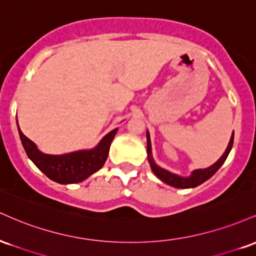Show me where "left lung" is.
Returning a JSON list of instances; mask_svg holds the SVG:
<instances>
[{
  "mask_svg": "<svg viewBox=\"0 0 256 256\" xmlns=\"http://www.w3.org/2000/svg\"><path fill=\"white\" fill-rule=\"evenodd\" d=\"M232 144H234V134H232L231 140H230V142H228V148H226L225 152L222 154V156L220 158L216 164H214V165L208 167V168L196 170V171L192 172V174L190 176V177L183 178V177H179V176H177V174H173V173H170L168 171H166V170L160 168V167L155 165L154 161H152V158L150 156V150H152L150 149L152 148L150 138H149V134L146 132V150H148L149 161H150V166H152V172H154L155 176H156L158 179H161L164 183L172 185V186H174V188H179V189L195 188V186H198V185L204 183V182L207 180V179H210V177H212L214 173H216L220 168V167H222V164L225 162L226 158H228V152H230L231 148H232Z\"/></svg>",
  "mask_w": 256,
  "mask_h": 256,
  "instance_id": "8db88e82",
  "label": "left lung"
}]
</instances>
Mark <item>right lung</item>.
Wrapping results in <instances>:
<instances>
[{
  "instance_id": "obj_1",
  "label": "right lung",
  "mask_w": 256,
  "mask_h": 256,
  "mask_svg": "<svg viewBox=\"0 0 256 256\" xmlns=\"http://www.w3.org/2000/svg\"><path fill=\"white\" fill-rule=\"evenodd\" d=\"M116 131L118 128H114L107 136L102 138L95 149L64 155L43 154L38 150L34 143L20 131V128L19 134L28 156L46 177L60 184H70L84 180L104 165L110 143Z\"/></svg>"
}]
</instances>
